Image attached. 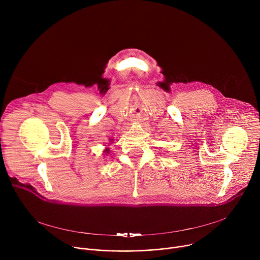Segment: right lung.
<instances>
[{
    "mask_svg": "<svg viewBox=\"0 0 260 260\" xmlns=\"http://www.w3.org/2000/svg\"><path fill=\"white\" fill-rule=\"evenodd\" d=\"M106 151H108V150H106Z\"/></svg>",
    "mask_w": 260,
    "mask_h": 260,
    "instance_id": "right-lung-1",
    "label": "right lung"
}]
</instances>
